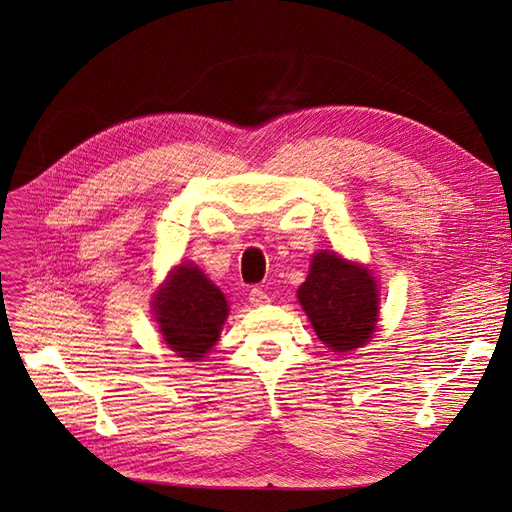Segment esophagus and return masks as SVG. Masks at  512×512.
Masks as SVG:
<instances>
[{
    "mask_svg": "<svg viewBox=\"0 0 512 512\" xmlns=\"http://www.w3.org/2000/svg\"><path fill=\"white\" fill-rule=\"evenodd\" d=\"M249 301H251L255 307H259V305L268 303L270 297H268V293L263 291V288H251V291H249Z\"/></svg>",
    "mask_w": 512,
    "mask_h": 512,
    "instance_id": "1",
    "label": "esophagus"
}]
</instances>
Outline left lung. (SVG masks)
Wrapping results in <instances>:
<instances>
[{"instance_id":"left-lung-1","label":"left lung","mask_w":512,"mask_h":512,"mask_svg":"<svg viewBox=\"0 0 512 512\" xmlns=\"http://www.w3.org/2000/svg\"><path fill=\"white\" fill-rule=\"evenodd\" d=\"M299 303L318 339L335 353L364 347L379 322V288L372 272L337 253L320 251L311 259Z\"/></svg>"}]
</instances>
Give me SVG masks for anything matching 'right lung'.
I'll list each match as a JSON object with an SVG mask.
<instances>
[{"label":"right lung","instance_id":"1","mask_svg":"<svg viewBox=\"0 0 512 512\" xmlns=\"http://www.w3.org/2000/svg\"><path fill=\"white\" fill-rule=\"evenodd\" d=\"M152 299L163 341L180 358L198 362L219 341L228 301L194 263L173 268Z\"/></svg>","mask_w":512,"mask_h":512}]
</instances>
